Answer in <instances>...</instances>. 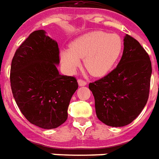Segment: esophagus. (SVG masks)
<instances>
[{
    "label": "esophagus",
    "mask_w": 159,
    "mask_h": 159,
    "mask_svg": "<svg viewBox=\"0 0 159 159\" xmlns=\"http://www.w3.org/2000/svg\"><path fill=\"white\" fill-rule=\"evenodd\" d=\"M78 83H79V85H80V86H83V85H85L87 83L85 80H82V79H79L78 80Z\"/></svg>",
    "instance_id": "34e87169"
}]
</instances>
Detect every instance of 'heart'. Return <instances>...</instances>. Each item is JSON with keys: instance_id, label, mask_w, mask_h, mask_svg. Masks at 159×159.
Returning <instances> with one entry per match:
<instances>
[{"instance_id": "1", "label": "heart", "mask_w": 159, "mask_h": 159, "mask_svg": "<svg viewBox=\"0 0 159 159\" xmlns=\"http://www.w3.org/2000/svg\"><path fill=\"white\" fill-rule=\"evenodd\" d=\"M122 49V40L116 34L92 31L75 39L70 49L61 52V60L68 72H74L84 59V66L93 76H103L112 68Z\"/></svg>"}]
</instances>
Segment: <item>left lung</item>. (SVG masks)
Segmentation results:
<instances>
[{
    "label": "left lung",
    "instance_id": "obj_1",
    "mask_svg": "<svg viewBox=\"0 0 159 159\" xmlns=\"http://www.w3.org/2000/svg\"><path fill=\"white\" fill-rule=\"evenodd\" d=\"M151 74L149 55L135 38L127 35L117 67L89 84L98 118L111 127L131 123L148 100Z\"/></svg>",
    "mask_w": 159,
    "mask_h": 159
}]
</instances>
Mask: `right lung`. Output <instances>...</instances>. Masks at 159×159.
Returning <instances> with one entry per match:
<instances>
[{"instance_id":"obj_1","label":"right lung","mask_w":159,"mask_h":159,"mask_svg":"<svg viewBox=\"0 0 159 159\" xmlns=\"http://www.w3.org/2000/svg\"><path fill=\"white\" fill-rule=\"evenodd\" d=\"M59 62L57 43L43 30L31 32L12 60L10 83L17 105L27 121L44 129L67 121L71 98L79 86L75 77L59 74Z\"/></svg>"}]
</instances>
